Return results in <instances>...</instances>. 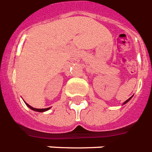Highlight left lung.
Returning <instances> with one entry per match:
<instances>
[{"mask_svg": "<svg viewBox=\"0 0 152 152\" xmlns=\"http://www.w3.org/2000/svg\"><path fill=\"white\" fill-rule=\"evenodd\" d=\"M132 97H133V96H131L130 98H129V99H127V100H126V101L124 102V104H126V103H127V102H129V99H131V98H132Z\"/></svg>", "mask_w": 152, "mask_h": 152, "instance_id": "8db88e82", "label": "left lung"}]
</instances>
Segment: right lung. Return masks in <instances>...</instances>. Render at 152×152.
I'll return each instance as SVG.
<instances>
[{
	"instance_id": "obj_1",
	"label": "right lung",
	"mask_w": 152,
	"mask_h": 152,
	"mask_svg": "<svg viewBox=\"0 0 152 152\" xmlns=\"http://www.w3.org/2000/svg\"><path fill=\"white\" fill-rule=\"evenodd\" d=\"M24 102H25V101H24ZM25 104H26V106L29 107H30V108L31 109V110H35V111H38V112H44V111H46V110H49V109H50V107H48V108H42V109L34 108V107H33L30 106V105H29V104H26V102H25Z\"/></svg>"
}]
</instances>
